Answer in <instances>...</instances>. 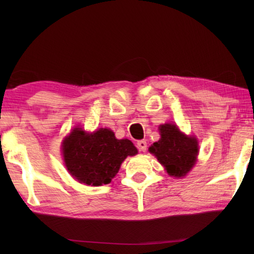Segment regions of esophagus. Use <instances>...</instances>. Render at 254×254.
Listing matches in <instances>:
<instances>
[{
  "label": "esophagus",
  "mask_w": 254,
  "mask_h": 254,
  "mask_svg": "<svg viewBox=\"0 0 254 254\" xmlns=\"http://www.w3.org/2000/svg\"><path fill=\"white\" fill-rule=\"evenodd\" d=\"M136 145H137V148L139 152H145L147 148V143H146V141H144V139H142V141H138L136 143Z\"/></svg>",
  "instance_id": "34e87169"
}]
</instances>
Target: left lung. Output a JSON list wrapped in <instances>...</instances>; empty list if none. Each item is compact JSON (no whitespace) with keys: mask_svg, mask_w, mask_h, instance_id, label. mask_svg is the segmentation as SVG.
I'll return each mask as SVG.
<instances>
[{"mask_svg":"<svg viewBox=\"0 0 254 254\" xmlns=\"http://www.w3.org/2000/svg\"><path fill=\"white\" fill-rule=\"evenodd\" d=\"M160 139L149 147L171 177H185L196 161L197 141L179 131L175 124L159 127Z\"/></svg>","mask_w":254,"mask_h":254,"instance_id":"1","label":"left lung"}]
</instances>
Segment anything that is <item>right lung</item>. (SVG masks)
I'll list each match as a JSON object with an SVG mask.
<instances>
[{
  "mask_svg": "<svg viewBox=\"0 0 254 254\" xmlns=\"http://www.w3.org/2000/svg\"><path fill=\"white\" fill-rule=\"evenodd\" d=\"M62 147L69 174L79 182L95 187L110 183L122 161L137 154L130 139H117L108 128L88 134L76 127L64 139Z\"/></svg>",
  "mask_w": 254,
  "mask_h": 254,
  "instance_id": "right-lung-1",
  "label": "right lung"
}]
</instances>
